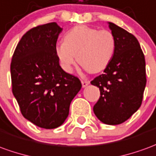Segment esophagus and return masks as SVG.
Returning a JSON list of instances; mask_svg holds the SVG:
<instances>
[{
	"instance_id": "obj_1",
	"label": "esophagus",
	"mask_w": 156,
	"mask_h": 156,
	"mask_svg": "<svg viewBox=\"0 0 156 156\" xmlns=\"http://www.w3.org/2000/svg\"><path fill=\"white\" fill-rule=\"evenodd\" d=\"M89 84V81H85V80H82V85L83 88H85Z\"/></svg>"
}]
</instances>
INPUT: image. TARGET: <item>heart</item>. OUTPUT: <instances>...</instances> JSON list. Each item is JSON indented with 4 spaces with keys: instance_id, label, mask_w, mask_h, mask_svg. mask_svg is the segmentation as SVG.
<instances>
[{
    "instance_id": "b5f03b06",
    "label": "heart",
    "mask_w": 156,
    "mask_h": 156,
    "mask_svg": "<svg viewBox=\"0 0 156 156\" xmlns=\"http://www.w3.org/2000/svg\"><path fill=\"white\" fill-rule=\"evenodd\" d=\"M115 46L116 41L112 32L78 25L66 33L62 43L55 45V51L65 72L71 73L78 60L86 70L96 73L108 65L115 51Z\"/></svg>"
}]
</instances>
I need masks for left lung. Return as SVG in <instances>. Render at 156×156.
Listing matches in <instances>:
<instances>
[{
  "label": "left lung",
  "instance_id": "1",
  "mask_svg": "<svg viewBox=\"0 0 156 156\" xmlns=\"http://www.w3.org/2000/svg\"><path fill=\"white\" fill-rule=\"evenodd\" d=\"M116 46L103 74L91 81L101 91L94 106L97 118L107 125H118L130 118L141 105L146 85L145 60L138 40L108 22Z\"/></svg>",
  "mask_w": 156,
  "mask_h": 156
}]
</instances>
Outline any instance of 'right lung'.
<instances>
[{
	"instance_id": "1",
	"label": "right lung",
	"mask_w": 156,
	"mask_h": 156,
	"mask_svg": "<svg viewBox=\"0 0 156 156\" xmlns=\"http://www.w3.org/2000/svg\"><path fill=\"white\" fill-rule=\"evenodd\" d=\"M62 31L55 22L30 29L17 44L11 63L12 93L23 116L45 129L62 125L82 87L77 77L61 67L55 55Z\"/></svg>"
}]
</instances>
